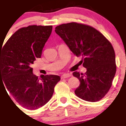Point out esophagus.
<instances>
[{
  "label": "esophagus",
  "instance_id": "1",
  "mask_svg": "<svg viewBox=\"0 0 126 126\" xmlns=\"http://www.w3.org/2000/svg\"><path fill=\"white\" fill-rule=\"evenodd\" d=\"M70 76H71V74H64L61 76V78L62 79H65V78H68Z\"/></svg>",
  "mask_w": 126,
  "mask_h": 126
}]
</instances>
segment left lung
<instances>
[{
	"mask_svg": "<svg viewBox=\"0 0 126 126\" xmlns=\"http://www.w3.org/2000/svg\"><path fill=\"white\" fill-rule=\"evenodd\" d=\"M56 33L75 56H81L85 74L73 72L79 80L76 95L88 102H98L110 89L116 71L115 54L109 41L94 28L72 22L56 26Z\"/></svg>",
	"mask_w": 126,
	"mask_h": 126,
	"instance_id": "8db88e82",
	"label": "left lung"
}]
</instances>
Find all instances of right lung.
<instances>
[{
  "label": "right lung",
  "instance_id": "1",
  "mask_svg": "<svg viewBox=\"0 0 126 126\" xmlns=\"http://www.w3.org/2000/svg\"><path fill=\"white\" fill-rule=\"evenodd\" d=\"M52 26L31 25L19 29L0 49V81L15 101L29 110L45 105L50 100L60 77L33 74L31 66L50 35ZM5 88V87H4Z\"/></svg>",
  "mask_w": 126,
  "mask_h": 126
}]
</instances>
